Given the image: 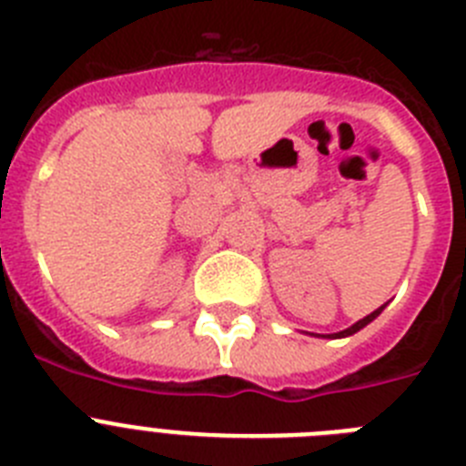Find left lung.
Returning <instances> with one entry per match:
<instances>
[{"label":"left lung","instance_id":"obj_1","mask_svg":"<svg viewBox=\"0 0 466 466\" xmlns=\"http://www.w3.org/2000/svg\"><path fill=\"white\" fill-rule=\"evenodd\" d=\"M382 310H385V306H380V308H378V310H373L371 315H366L364 319H360V322H355V324H352V327L343 329V331H339V333H329V336H322V339H348V336H352V333L361 331V329H364L366 324H371L373 319H376V317L380 315Z\"/></svg>","mask_w":466,"mask_h":466}]
</instances>
